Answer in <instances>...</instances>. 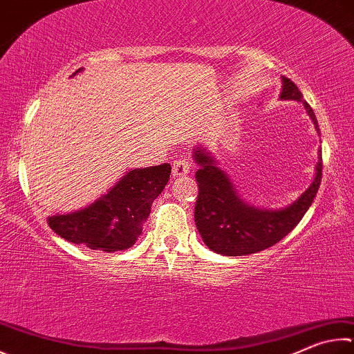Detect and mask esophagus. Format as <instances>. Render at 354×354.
Segmentation results:
<instances>
[{
    "instance_id": "1",
    "label": "esophagus",
    "mask_w": 354,
    "mask_h": 354,
    "mask_svg": "<svg viewBox=\"0 0 354 354\" xmlns=\"http://www.w3.org/2000/svg\"><path fill=\"white\" fill-rule=\"evenodd\" d=\"M171 171H173V176H183V175H187L190 171V162L187 159H176L175 162H173L171 167Z\"/></svg>"
}]
</instances>
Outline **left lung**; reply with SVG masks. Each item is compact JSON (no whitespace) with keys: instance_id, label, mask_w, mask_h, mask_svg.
<instances>
[{"instance_id":"obj_1","label":"left lung","mask_w":354,"mask_h":354,"mask_svg":"<svg viewBox=\"0 0 354 354\" xmlns=\"http://www.w3.org/2000/svg\"><path fill=\"white\" fill-rule=\"evenodd\" d=\"M280 99L304 102L308 115L317 125L313 108L304 100L295 83L283 77ZM196 170L198 198L195 204V223L203 241L216 254L239 257L255 254L274 246L297 226L316 198L322 181V153L319 155L316 178L297 201L280 210H263L243 203L236 195L226 173L216 167L204 149L194 153Z\"/></svg>"}]
</instances>
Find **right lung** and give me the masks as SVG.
Segmentation results:
<instances>
[{
	"instance_id": "obj_1",
	"label": "right lung",
	"mask_w": 354,
	"mask_h": 354,
	"mask_svg": "<svg viewBox=\"0 0 354 354\" xmlns=\"http://www.w3.org/2000/svg\"><path fill=\"white\" fill-rule=\"evenodd\" d=\"M170 173V164L130 170L88 207L48 216L49 227L66 241L93 250L115 252L131 248L142 232L153 201L169 183Z\"/></svg>"
}]
</instances>
